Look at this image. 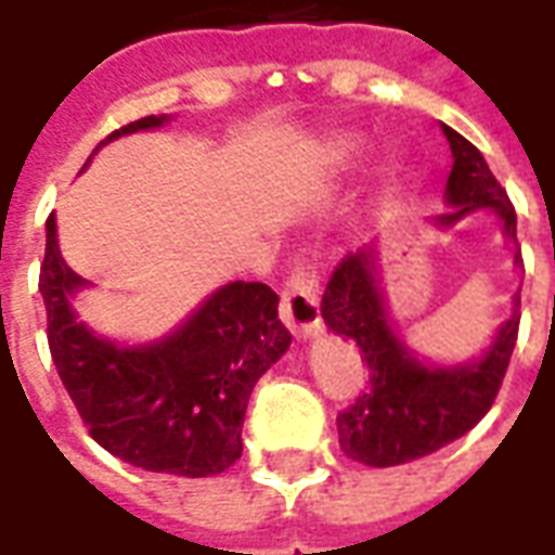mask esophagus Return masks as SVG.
I'll list each match as a JSON object with an SVG mask.
<instances>
[{
	"label": "esophagus",
	"mask_w": 555,
	"mask_h": 555,
	"mask_svg": "<svg viewBox=\"0 0 555 555\" xmlns=\"http://www.w3.org/2000/svg\"><path fill=\"white\" fill-rule=\"evenodd\" d=\"M279 314L297 338H312L321 330V297H318V279L314 273L297 270L285 282Z\"/></svg>",
	"instance_id": "obj_1"
}]
</instances>
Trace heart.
Instances as JSON below:
<instances>
[{"label": "heart", "mask_w": 555, "mask_h": 555, "mask_svg": "<svg viewBox=\"0 0 555 555\" xmlns=\"http://www.w3.org/2000/svg\"><path fill=\"white\" fill-rule=\"evenodd\" d=\"M369 137L360 130H336V133H326L324 139H318L314 154L330 163V166H350L369 151Z\"/></svg>", "instance_id": "1"}]
</instances>
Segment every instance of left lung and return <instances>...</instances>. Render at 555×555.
Wrapping results in <instances>:
<instances>
[{
    "label": "left lung",
    "instance_id": "8db88e82",
    "mask_svg": "<svg viewBox=\"0 0 555 555\" xmlns=\"http://www.w3.org/2000/svg\"><path fill=\"white\" fill-rule=\"evenodd\" d=\"M442 127L452 147V171L442 202L449 210L428 219L430 229L449 231L461 219L488 210L502 237L514 246V267H524L517 249V214L473 142ZM380 267V237L350 253L330 279L321 302L333 336L357 345L369 362L372 386L357 404L338 413L341 452L365 466H398L437 452L473 430L500 392L520 326V291L512 297V314L496 326L490 345L464 362H434L418 357L398 333L389 314Z\"/></svg>",
    "mask_w": 555,
    "mask_h": 555
}]
</instances>
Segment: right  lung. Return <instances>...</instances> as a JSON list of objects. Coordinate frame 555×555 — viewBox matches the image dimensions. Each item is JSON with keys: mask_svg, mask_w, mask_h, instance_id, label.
Here are the masks:
<instances>
[{"mask_svg": "<svg viewBox=\"0 0 555 555\" xmlns=\"http://www.w3.org/2000/svg\"><path fill=\"white\" fill-rule=\"evenodd\" d=\"M169 121L171 115H147L103 139L94 154L113 139ZM38 288L55 372L94 442L125 464L186 478L217 476L241 457L243 416L255 384L291 348L276 291L264 282H229L166 336H101L74 309L91 282L65 264L55 214L47 219Z\"/></svg>", "mask_w": 555, "mask_h": 555, "instance_id": "obj_1", "label": "right lung"}]
</instances>
